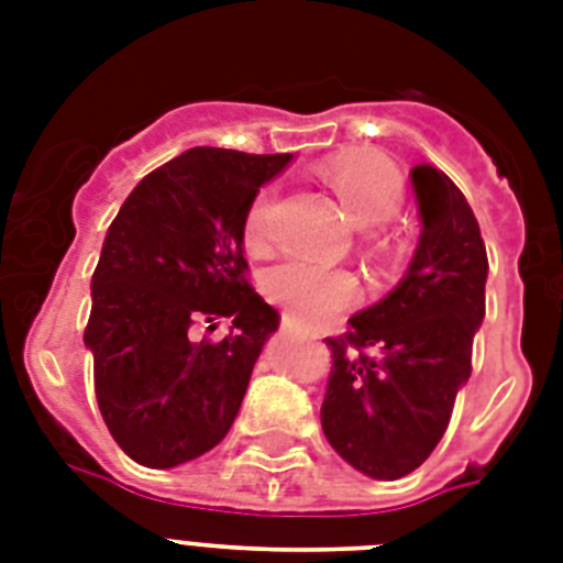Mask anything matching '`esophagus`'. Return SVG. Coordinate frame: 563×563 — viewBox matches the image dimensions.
Segmentation results:
<instances>
[{
    "label": "esophagus",
    "mask_w": 563,
    "mask_h": 563,
    "mask_svg": "<svg viewBox=\"0 0 563 563\" xmlns=\"http://www.w3.org/2000/svg\"><path fill=\"white\" fill-rule=\"evenodd\" d=\"M280 330H283V333H300V324H298V321H295V318L289 316V312H286V316H283Z\"/></svg>",
    "instance_id": "obj_1"
}]
</instances>
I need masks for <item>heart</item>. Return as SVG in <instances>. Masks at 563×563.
<instances>
[{"label":"heart","instance_id":"1","mask_svg":"<svg viewBox=\"0 0 563 563\" xmlns=\"http://www.w3.org/2000/svg\"><path fill=\"white\" fill-rule=\"evenodd\" d=\"M330 187L342 198L344 210L368 236L379 242L383 221L394 219L402 207L406 187L394 166L383 161H344L327 172ZM274 212H277V189L263 187L251 198L245 210V242L251 247H263L272 239ZM265 291L268 298L291 309L300 321H324L342 307H347L356 295V280L351 272L335 265L309 263V260H283L265 272Z\"/></svg>","mask_w":563,"mask_h":563}]
</instances>
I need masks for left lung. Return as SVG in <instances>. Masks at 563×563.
<instances>
[{
  "mask_svg": "<svg viewBox=\"0 0 563 563\" xmlns=\"http://www.w3.org/2000/svg\"><path fill=\"white\" fill-rule=\"evenodd\" d=\"M420 242L397 289L327 339L333 371L321 427L335 453L371 479L427 462L471 376L485 318L488 254L471 203L435 166H415Z\"/></svg>",
  "mask_w": 563,
  "mask_h": 563,
  "instance_id": "obj_1",
  "label": "left lung"
}]
</instances>
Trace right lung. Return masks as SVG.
Wrapping results in <instances>:
<instances>
[{
    "label": "right lung",
    "instance_id": "obj_1",
    "mask_svg": "<svg viewBox=\"0 0 563 563\" xmlns=\"http://www.w3.org/2000/svg\"><path fill=\"white\" fill-rule=\"evenodd\" d=\"M289 161L189 148L145 175L108 228L84 344L101 418L136 464L192 462L233 427L280 327L247 283L245 210ZM219 317L231 318V333L198 340L197 327Z\"/></svg>",
    "mask_w": 563,
    "mask_h": 563
}]
</instances>
